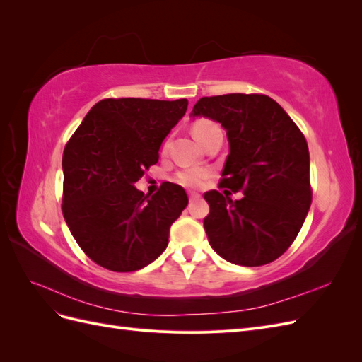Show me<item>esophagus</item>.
Returning <instances> with one entry per match:
<instances>
[{
    "instance_id": "esophagus-1",
    "label": "esophagus",
    "mask_w": 362,
    "mask_h": 362,
    "mask_svg": "<svg viewBox=\"0 0 362 362\" xmlns=\"http://www.w3.org/2000/svg\"><path fill=\"white\" fill-rule=\"evenodd\" d=\"M189 198H190V201L192 202H194V201H199L201 199V194L199 193H189Z\"/></svg>"
}]
</instances>
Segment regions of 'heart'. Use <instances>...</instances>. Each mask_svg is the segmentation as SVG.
I'll return each mask as SVG.
<instances>
[{"label": "heart", "mask_w": 362, "mask_h": 362, "mask_svg": "<svg viewBox=\"0 0 362 362\" xmlns=\"http://www.w3.org/2000/svg\"><path fill=\"white\" fill-rule=\"evenodd\" d=\"M216 127L210 120H198L192 128V133L194 136V139L198 140L206 129H210ZM208 177V170L204 168H187L182 169L181 172L177 173V182H180L184 187H190V189H196L201 187L204 184V181Z\"/></svg>", "instance_id": "obj_1"}]
</instances>
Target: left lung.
Instances as JSON below:
<instances>
[{
  "label": "left lung",
  "mask_w": 362,
  "mask_h": 362,
  "mask_svg": "<svg viewBox=\"0 0 362 362\" xmlns=\"http://www.w3.org/2000/svg\"><path fill=\"white\" fill-rule=\"evenodd\" d=\"M190 116L223 127L229 156L221 185L245 194L234 202L217 190L204 194L208 242L233 264L275 261L298 237L311 206L310 151L300 129L266 95L205 96Z\"/></svg>",
  "instance_id": "1"
}]
</instances>
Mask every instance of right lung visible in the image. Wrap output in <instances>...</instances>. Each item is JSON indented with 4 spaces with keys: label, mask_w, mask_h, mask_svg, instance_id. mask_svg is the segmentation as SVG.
I'll list each match as a JSON object with an SVG mask.
<instances>
[{
    "label": "right lung",
    "mask_w": 362,
    "mask_h": 362,
    "mask_svg": "<svg viewBox=\"0 0 362 362\" xmlns=\"http://www.w3.org/2000/svg\"><path fill=\"white\" fill-rule=\"evenodd\" d=\"M187 100H103L63 152V216L75 242L96 264L134 272L168 246L170 225L189 204L178 184L144 194L136 182L158 161L163 140L187 110Z\"/></svg>",
    "instance_id": "obj_1"
}]
</instances>
